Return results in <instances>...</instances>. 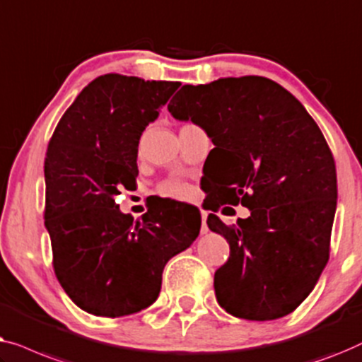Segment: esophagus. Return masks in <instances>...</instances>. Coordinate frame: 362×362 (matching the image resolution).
I'll list each match as a JSON object with an SVG mask.
<instances>
[{"label": "esophagus", "mask_w": 362, "mask_h": 362, "mask_svg": "<svg viewBox=\"0 0 362 362\" xmlns=\"http://www.w3.org/2000/svg\"><path fill=\"white\" fill-rule=\"evenodd\" d=\"M208 233V226H206V215L203 213V218H202V234H206Z\"/></svg>", "instance_id": "esophagus-1"}]
</instances>
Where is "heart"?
Segmentation results:
<instances>
[{"mask_svg":"<svg viewBox=\"0 0 362 362\" xmlns=\"http://www.w3.org/2000/svg\"><path fill=\"white\" fill-rule=\"evenodd\" d=\"M157 192H159V195H162V197L185 198L190 195V187L183 182L172 180V182H165V183H162V185H159Z\"/></svg>","mask_w":362,"mask_h":362,"instance_id":"obj_1","label":"heart"}]
</instances>
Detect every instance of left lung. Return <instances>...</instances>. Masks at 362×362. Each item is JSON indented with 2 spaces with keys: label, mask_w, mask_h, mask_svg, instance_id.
<instances>
[{
  "label": "left lung",
  "mask_w": 362,
  "mask_h": 362,
  "mask_svg": "<svg viewBox=\"0 0 362 362\" xmlns=\"http://www.w3.org/2000/svg\"><path fill=\"white\" fill-rule=\"evenodd\" d=\"M167 108L215 144L221 203L211 210L241 202L251 211L238 226L213 213L206 220L230 243V259L215 272L218 303L254 322L292 313L328 262L338 198L318 124L284 86L256 75L183 85Z\"/></svg>",
  "instance_id": "left-lung-1"
}]
</instances>
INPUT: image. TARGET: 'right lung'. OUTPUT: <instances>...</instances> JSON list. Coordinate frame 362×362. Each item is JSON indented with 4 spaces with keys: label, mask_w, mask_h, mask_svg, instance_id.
Segmentation results:
<instances>
[{
    "label": "right lung",
    "mask_w": 362,
    "mask_h": 362,
    "mask_svg": "<svg viewBox=\"0 0 362 362\" xmlns=\"http://www.w3.org/2000/svg\"><path fill=\"white\" fill-rule=\"evenodd\" d=\"M179 81L108 74L80 91L45 154V228L65 293L96 317H124L159 297L162 272L195 241L202 216L169 208L141 220L115 197L137 177V146Z\"/></svg>",
    "instance_id": "1"
}]
</instances>
